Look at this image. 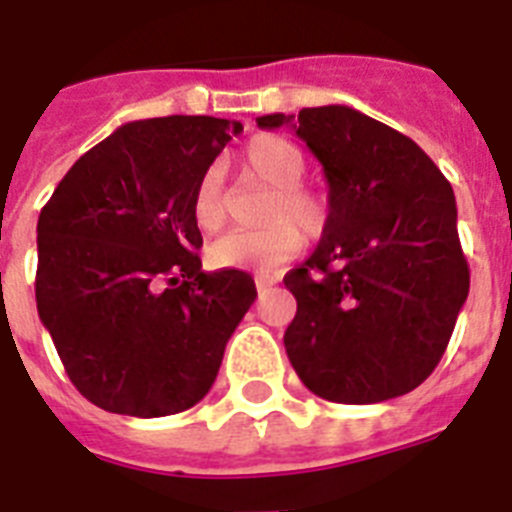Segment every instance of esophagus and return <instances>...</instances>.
I'll use <instances>...</instances> for the list:
<instances>
[{"label": "esophagus", "mask_w": 512, "mask_h": 512, "mask_svg": "<svg viewBox=\"0 0 512 512\" xmlns=\"http://www.w3.org/2000/svg\"><path fill=\"white\" fill-rule=\"evenodd\" d=\"M273 284H276V278L273 276H268V273H255L257 292H265V289H270Z\"/></svg>", "instance_id": "obj_1"}]
</instances>
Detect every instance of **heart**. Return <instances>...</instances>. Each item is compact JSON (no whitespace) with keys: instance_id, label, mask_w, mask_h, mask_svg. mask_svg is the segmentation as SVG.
I'll return each instance as SVG.
<instances>
[{"instance_id":"b5f03b06","label":"heart","mask_w":512,"mask_h":512,"mask_svg":"<svg viewBox=\"0 0 512 512\" xmlns=\"http://www.w3.org/2000/svg\"><path fill=\"white\" fill-rule=\"evenodd\" d=\"M242 168L247 178L270 186L263 202V220L268 226L220 236L207 249V260L220 270H273L297 255L302 234L321 236L326 231L331 207L321 191L302 184L307 176V157L284 136H255L244 147ZM191 215L205 234H213L226 223V199L215 168L205 170L197 181Z\"/></svg>"}]
</instances>
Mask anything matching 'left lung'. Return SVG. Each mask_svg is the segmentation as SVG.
I'll return each mask as SVG.
<instances>
[{
    "mask_svg": "<svg viewBox=\"0 0 512 512\" xmlns=\"http://www.w3.org/2000/svg\"><path fill=\"white\" fill-rule=\"evenodd\" d=\"M318 157L331 218L284 276L297 315L284 334L302 384L328 402L413 392L442 360L471 273L450 181L413 139L344 105L273 112Z\"/></svg>",
    "mask_w": 512,
    "mask_h": 512,
    "instance_id": "8db88e82",
    "label": "left lung"
}]
</instances>
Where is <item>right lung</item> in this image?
<instances>
[{"label":"right lung","mask_w":512,"mask_h":512,"mask_svg":"<svg viewBox=\"0 0 512 512\" xmlns=\"http://www.w3.org/2000/svg\"><path fill=\"white\" fill-rule=\"evenodd\" d=\"M236 120H134L65 173L39 215L36 307L73 386L107 413L197 405L255 302L244 270L205 273L191 197Z\"/></svg>","instance_id":"right-lung-1"}]
</instances>
